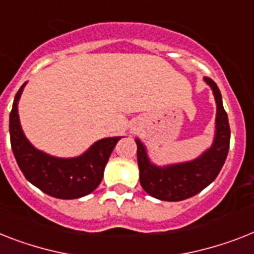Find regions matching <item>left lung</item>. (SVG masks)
Wrapping results in <instances>:
<instances>
[{"label": "left lung", "instance_id": "1", "mask_svg": "<svg viewBox=\"0 0 254 254\" xmlns=\"http://www.w3.org/2000/svg\"><path fill=\"white\" fill-rule=\"evenodd\" d=\"M205 81L213 89L217 102V133L213 146L200 158L169 167H157L148 160L141 141L136 140L140 184L153 197L163 201H182L192 197L218 177L225 163L231 136L227 113L223 109L219 88L210 77L205 76Z\"/></svg>", "mask_w": 254, "mask_h": 254}]
</instances>
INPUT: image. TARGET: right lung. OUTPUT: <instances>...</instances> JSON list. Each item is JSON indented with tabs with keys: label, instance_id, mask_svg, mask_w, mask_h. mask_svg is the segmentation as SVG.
Here are the masks:
<instances>
[{
	"label": "right lung",
	"instance_id": "right-lung-1",
	"mask_svg": "<svg viewBox=\"0 0 254 254\" xmlns=\"http://www.w3.org/2000/svg\"><path fill=\"white\" fill-rule=\"evenodd\" d=\"M15 94L10 112V142L19 169L33 186L57 198H79L93 192L101 183L104 170L113 149L121 137H108L97 141L83 156L76 158H56L35 149L20 128L18 100Z\"/></svg>",
	"mask_w": 254,
	"mask_h": 254
}]
</instances>
